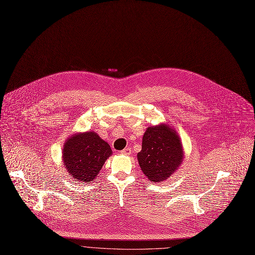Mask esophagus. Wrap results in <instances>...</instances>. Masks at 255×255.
Masks as SVG:
<instances>
[{"mask_svg": "<svg viewBox=\"0 0 255 255\" xmlns=\"http://www.w3.org/2000/svg\"><path fill=\"white\" fill-rule=\"evenodd\" d=\"M120 153L123 154V155H130V154H131V148H130V147H127V148L121 150Z\"/></svg>", "mask_w": 255, "mask_h": 255, "instance_id": "obj_1", "label": "esophagus"}]
</instances>
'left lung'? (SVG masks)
I'll list each match as a JSON object with an SVG mask.
<instances>
[{
    "mask_svg": "<svg viewBox=\"0 0 255 255\" xmlns=\"http://www.w3.org/2000/svg\"><path fill=\"white\" fill-rule=\"evenodd\" d=\"M143 173L151 182H161L181 164L182 144L178 135L166 125L148 127L143 135L142 150L137 155Z\"/></svg>",
    "mask_w": 255,
    "mask_h": 255,
    "instance_id": "left-lung-1",
    "label": "left lung"
}]
</instances>
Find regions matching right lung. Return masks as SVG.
<instances>
[{"label": "right lung", "instance_id": "1", "mask_svg": "<svg viewBox=\"0 0 255 255\" xmlns=\"http://www.w3.org/2000/svg\"><path fill=\"white\" fill-rule=\"evenodd\" d=\"M112 154L107 142L94 132L77 134L69 138L63 150L64 165L77 181L89 183L100 172L106 159Z\"/></svg>", "mask_w": 255, "mask_h": 255}]
</instances>
